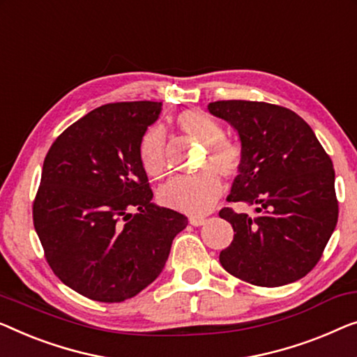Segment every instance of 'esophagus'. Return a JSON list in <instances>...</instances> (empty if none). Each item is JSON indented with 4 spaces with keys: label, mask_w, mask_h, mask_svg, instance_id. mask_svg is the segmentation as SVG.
<instances>
[{
    "label": "esophagus",
    "mask_w": 357,
    "mask_h": 357,
    "mask_svg": "<svg viewBox=\"0 0 357 357\" xmlns=\"http://www.w3.org/2000/svg\"><path fill=\"white\" fill-rule=\"evenodd\" d=\"M204 222H206V217H199V215H191L190 217V224L195 225V227L203 225Z\"/></svg>",
    "instance_id": "esophagus-1"
}]
</instances>
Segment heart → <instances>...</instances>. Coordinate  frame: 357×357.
<instances>
[{
  "instance_id": "heart-1",
  "label": "heart",
  "mask_w": 357,
  "mask_h": 357,
  "mask_svg": "<svg viewBox=\"0 0 357 357\" xmlns=\"http://www.w3.org/2000/svg\"><path fill=\"white\" fill-rule=\"evenodd\" d=\"M175 123L180 132L206 146V154L199 164L203 172L170 178L159 190V201L166 208L187 214H206L222 193V180L216 172L225 178L235 177L241 167V149L227 140L219 121L201 109L182 111ZM138 154L148 177L158 180L167 174V135L161 126H151L144 130Z\"/></svg>"
}]
</instances>
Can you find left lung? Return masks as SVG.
Returning a JSON list of instances; mask_svg holds the SVG:
<instances>
[{"mask_svg": "<svg viewBox=\"0 0 357 357\" xmlns=\"http://www.w3.org/2000/svg\"><path fill=\"white\" fill-rule=\"evenodd\" d=\"M238 132L241 167L219 215L234 227L222 267L257 287H282L312 271L338 220L332 159L312 128L287 107L259 101L209 102Z\"/></svg>", "mask_w": 357, "mask_h": 357, "instance_id": "obj_1", "label": "left lung"}]
</instances>
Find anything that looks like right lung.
I'll list each match as a JSON object with an SVG mask.
<instances>
[{
	"instance_id": "obj_1",
	"label": "right lung",
	"mask_w": 357,
	"mask_h": 357,
	"mask_svg": "<svg viewBox=\"0 0 357 357\" xmlns=\"http://www.w3.org/2000/svg\"><path fill=\"white\" fill-rule=\"evenodd\" d=\"M161 109L156 101L96 107L67 127L45 158L35 230L59 280L95 301H126L156 280L188 224L151 203L138 154Z\"/></svg>"
}]
</instances>
